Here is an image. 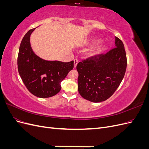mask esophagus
Returning <instances> with one entry per match:
<instances>
[{
	"mask_svg": "<svg viewBox=\"0 0 149 149\" xmlns=\"http://www.w3.org/2000/svg\"><path fill=\"white\" fill-rule=\"evenodd\" d=\"M78 60L77 59L74 60V68L76 67V65H77V64H78Z\"/></svg>",
	"mask_w": 149,
	"mask_h": 149,
	"instance_id": "34e87169",
	"label": "esophagus"
}]
</instances>
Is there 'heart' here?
Listing matches in <instances>:
<instances>
[{
	"mask_svg": "<svg viewBox=\"0 0 149 149\" xmlns=\"http://www.w3.org/2000/svg\"><path fill=\"white\" fill-rule=\"evenodd\" d=\"M97 40H94L93 42H96ZM105 49V46L104 45H99L94 47L93 48H92L91 49H90V50L87 52L86 53V56L88 57H96L97 55H100V54L104 50V49Z\"/></svg>",
	"mask_w": 149,
	"mask_h": 149,
	"instance_id": "heart-1",
	"label": "heart"
}]
</instances>
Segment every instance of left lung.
Wrapping results in <instances>:
<instances>
[{
	"label": "left lung",
	"instance_id": "1",
	"mask_svg": "<svg viewBox=\"0 0 149 149\" xmlns=\"http://www.w3.org/2000/svg\"><path fill=\"white\" fill-rule=\"evenodd\" d=\"M116 47L106 54L79 62L78 91L84 99L100 102L109 98L123 80L127 58L123 42L115 37Z\"/></svg>",
	"mask_w": 149,
	"mask_h": 149
}]
</instances>
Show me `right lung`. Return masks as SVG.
<instances>
[{"label": "right lung", "instance_id": "1", "mask_svg": "<svg viewBox=\"0 0 149 149\" xmlns=\"http://www.w3.org/2000/svg\"><path fill=\"white\" fill-rule=\"evenodd\" d=\"M30 30L22 39L17 58L18 71L26 88L34 96L46 98L61 90V82L73 70L74 61H47L38 56L31 49Z\"/></svg>", "mask_w": 149, "mask_h": 149}]
</instances>
